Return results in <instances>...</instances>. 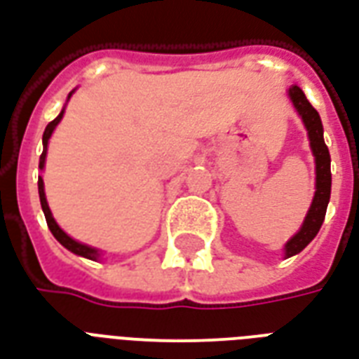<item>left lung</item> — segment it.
Returning a JSON list of instances; mask_svg holds the SVG:
<instances>
[{"label":"left lung","mask_w":359,"mask_h":359,"mask_svg":"<svg viewBox=\"0 0 359 359\" xmlns=\"http://www.w3.org/2000/svg\"><path fill=\"white\" fill-rule=\"evenodd\" d=\"M290 98H292L299 115L303 117L304 126L309 130V138H311L312 153L316 157V193H314V201H312V206L306 214V219H304L301 231L285 244V257H292L314 241V236L325 219V210H327V202H330L331 195V157L327 145L323 142L322 118L297 85H292V88H290Z\"/></svg>","instance_id":"obj_1"}]
</instances>
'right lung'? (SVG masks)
Returning a JSON list of instances; mask_svg holds the SVG:
<instances>
[{"label":"right lung","instance_id":"right-lung-1","mask_svg":"<svg viewBox=\"0 0 359 359\" xmlns=\"http://www.w3.org/2000/svg\"><path fill=\"white\" fill-rule=\"evenodd\" d=\"M69 96H72V94H69ZM62 115H64V109H62L60 115H58L55 121H50V123H48L47 128H45V132H43V153H41V157H39V168H43V164H45V157H47V142H48V138H50L53 130H55V126L60 123ZM37 187H39V201H41L43 214H45V219H47L48 229H50V233L55 234L56 241L60 242L64 248H67L69 252H74V253H77V255H81V257H87V259H98L100 257L98 250H94V248H90V246H85V244H81V242L74 241V238H69V236H67V234L64 233V231H62L58 225H56L55 217H53L50 210H48L47 198H45V189H43L41 176H39Z\"/></svg>","mask_w":359,"mask_h":359}]
</instances>
